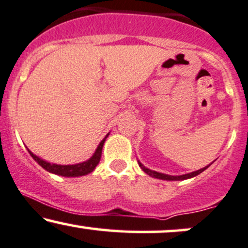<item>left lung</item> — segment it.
Segmentation results:
<instances>
[{"label":"left lung","mask_w":248,"mask_h":248,"mask_svg":"<svg viewBox=\"0 0 248 248\" xmlns=\"http://www.w3.org/2000/svg\"><path fill=\"white\" fill-rule=\"evenodd\" d=\"M139 166H140V168L142 170L145 171V173L148 174L150 176L152 177H156V179H161V180H168V181H176V180H186V179H190V177H194L196 175H199V174L202 173L203 170H205L206 168L209 167V166H206V167L202 168V170H196V171H193V173H189V174H185V175H180V176H170V175H167V174H162V173H158V171H154V170H148V168L145 167V166H142L140 162H138Z\"/></svg>","instance_id":"obj_1"}]
</instances>
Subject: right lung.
<instances>
[{
	"mask_svg": "<svg viewBox=\"0 0 248 248\" xmlns=\"http://www.w3.org/2000/svg\"><path fill=\"white\" fill-rule=\"evenodd\" d=\"M108 137V135H107ZM106 137V138H107ZM106 138L103 139L100 142V145H98L97 150H96V152L94 155L90 158L88 161L86 162H81V164H78V165H67V166H63V165H55V164H49V162H46L42 160L40 158H38L37 155H34L33 153H31L30 151H29V153H30V155L39 164L44 170H46L49 173H53V174H58V175H61V176H82V175H87V174L92 173L93 170H95L96 166L98 165V162H100L101 160V155H102V148H103V144L104 141H106Z\"/></svg>",
	"mask_w": 248,
	"mask_h": 248,
	"instance_id": "1",
	"label": "right lung"
}]
</instances>
